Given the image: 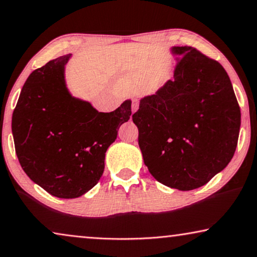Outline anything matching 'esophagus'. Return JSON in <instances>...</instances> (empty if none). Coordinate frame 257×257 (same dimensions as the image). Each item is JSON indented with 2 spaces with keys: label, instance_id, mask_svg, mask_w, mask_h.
Wrapping results in <instances>:
<instances>
[{
  "label": "esophagus",
  "instance_id": "obj_1",
  "mask_svg": "<svg viewBox=\"0 0 257 257\" xmlns=\"http://www.w3.org/2000/svg\"><path fill=\"white\" fill-rule=\"evenodd\" d=\"M137 110H138V103H137V100H135L132 104V113H135Z\"/></svg>",
  "mask_w": 257,
  "mask_h": 257
}]
</instances>
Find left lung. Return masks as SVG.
Here are the masks:
<instances>
[{
    "label": "left lung",
    "instance_id": "obj_1",
    "mask_svg": "<svg viewBox=\"0 0 257 257\" xmlns=\"http://www.w3.org/2000/svg\"><path fill=\"white\" fill-rule=\"evenodd\" d=\"M174 80L140 99L132 120L150 173L167 187L192 191L229 164L241 112L226 70L192 47H172Z\"/></svg>",
    "mask_w": 257,
    "mask_h": 257
}]
</instances>
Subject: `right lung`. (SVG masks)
I'll return each mask as SVG.
<instances>
[{
    "mask_svg": "<svg viewBox=\"0 0 257 257\" xmlns=\"http://www.w3.org/2000/svg\"><path fill=\"white\" fill-rule=\"evenodd\" d=\"M71 54L30 73L14 110L12 131L26 174L51 195L75 199L97 185L105 153L131 115V99L117 110L99 112L73 97L65 66Z\"/></svg>",
    "mask_w": 257,
    "mask_h": 257,
    "instance_id": "1",
    "label": "right lung"
}]
</instances>
